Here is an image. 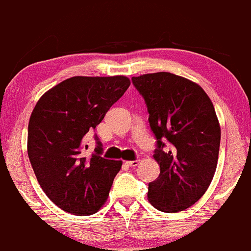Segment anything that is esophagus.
I'll return each mask as SVG.
<instances>
[{
    "label": "esophagus",
    "instance_id": "34e87169",
    "mask_svg": "<svg viewBox=\"0 0 251 251\" xmlns=\"http://www.w3.org/2000/svg\"><path fill=\"white\" fill-rule=\"evenodd\" d=\"M126 164L128 166H133V168H135V166H137L140 164V160L139 159H136V160H128L126 161Z\"/></svg>",
    "mask_w": 251,
    "mask_h": 251
}]
</instances>
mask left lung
Masks as SVG:
<instances>
[{
  "instance_id": "left-lung-1",
  "label": "left lung",
  "mask_w": 251,
  "mask_h": 251,
  "mask_svg": "<svg viewBox=\"0 0 251 251\" xmlns=\"http://www.w3.org/2000/svg\"><path fill=\"white\" fill-rule=\"evenodd\" d=\"M131 81L144 97L157 139L153 157L160 174L148 184V201L161 212L184 211L206 193L217 169L220 126L214 106L201 86L171 73Z\"/></svg>"
}]
</instances>
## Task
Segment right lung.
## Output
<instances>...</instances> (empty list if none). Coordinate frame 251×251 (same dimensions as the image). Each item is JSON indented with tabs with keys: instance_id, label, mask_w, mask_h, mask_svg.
<instances>
[{
	"instance_id": "right-lung-1",
	"label": "right lung",
	"mask_w": 251,
	"mask_h": 251,
	"mask_svg": "<svg viewBox=\"0 0 251 251\" xmlns=\"http://www.w3.org/2000/svg\"><path fill=\"white\" fill-rule=\"evenodd\" d=\"M129 86L123 75L73 76L37 101L28 122V158L42 189L63 211L86 217L106 201L122 161L101 157L99 141L87 154L85 135Z\"/></svg>"
}]
</instances>
